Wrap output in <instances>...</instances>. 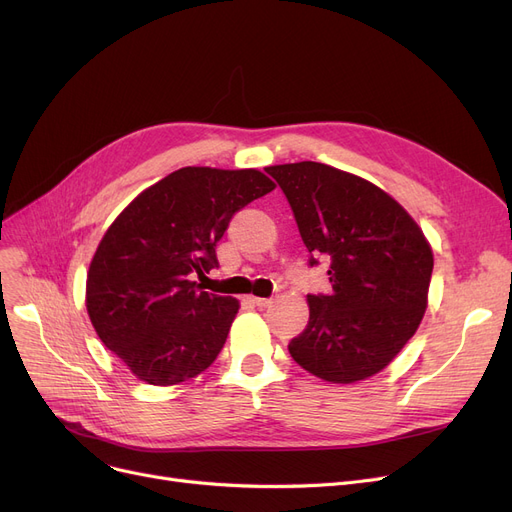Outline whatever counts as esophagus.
<instances>
[{"mask_svg": "<svg viewBox=\"0 0 512 512\" xmlns=\"http://www.w3.org/2000/svg\"><path fill=\"white\" fill-rule=\"evenodd\" d=\"M252 302L258 306V308H266L273 304V298H252Z\"/></svg>", "mask_w": 512, "mask_h": 512, "instance_id": "esophagus-1", "label": "esophagus"}]
</instances>
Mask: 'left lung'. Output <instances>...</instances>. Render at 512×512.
Segmentation results:
<instances>
[{"label":"left lung","mask_w":512,"mask_h":512,"mask_svg":"<svg viewBox=\"0 0 512 512\" xmlns=\"http://www.w3.org/2000/svg\"><path fill=\"white\" fill-rule=\"evenodd\" d=\"M294 210L308 264L329 260L331 294L308 296L306 329L289 342L302 369L331 383L367 379L396 358L427 308L433 252L383 189L321 162L264 168Z\"/></svg>","instance_id":"obj_1"}]
</instances>
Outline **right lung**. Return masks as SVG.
<instances>
[{"mask_svg":"<svg viewBox=\"0 0 512 512\" xmlns=\"http://www.w3.org/2000/svg\"><path fill=\"white\" fill-rule=\"evenodd\" d=\"M275 183L260 170L185 166L141 191L110 225L87 273V312L137 379L175 385L223 350L239 302L202 291L237 210Z\"/></svg>","mask_w":512,"mask_h":512,"instance_id":"1","label":"right lung"}]
</instances>
